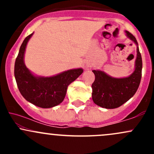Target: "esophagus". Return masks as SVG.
Listing matches in <instances>:
<instances>
[{
    "label": "esophagus",
    "instance_id": "34e87169",
    "mask_svg": "<svg viewBox=\"0 0 154 154\" xmlns=\"http://www.w3.org/2000/svg\"><path fill=\"white\" fill-rule=\"evenodd\" d=\"M91 68H92V66H91V65H90V64L86 65V69H91Z\"/></svg>",
    "mask_w": 154,
    "mask_h": 154
}]
</instances>
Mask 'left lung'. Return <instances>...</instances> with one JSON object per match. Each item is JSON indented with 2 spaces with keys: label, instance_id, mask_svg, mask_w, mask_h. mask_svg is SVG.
Instances as JSON below:
<instances>
[{
  "label": "left lung",
  "instance_id": "left-lung-1",
  "mask_svg": "<svg viewBox=\"0 0 154 154\" xmlns=\"http://www.w3.org/2000/svg\"><path fill=\"white\" fill-rule=\"evenodd\" d=\"M125 34L137 46L135 70L131 75L116 78L101 70H93L95 81L92 84V98L96 105L105 109H116L126 103L135 95L140 83L143 63L138 43L131 33L125 31Z\"/></svg>",
  "mask_w": 154,
  "mask_h": 154
}]
</instances>
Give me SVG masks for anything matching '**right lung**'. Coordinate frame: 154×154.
Returning <instances> with one entry per match:
<instances>
[{"label": "right lung", "mask_w": 154, "mask_h": 154, "mask_svg": "<svg viewBox=\"0 0 154 154\" xmlns=\"http://www.w3.org/2000/svg\"><path fill=\"white\" fill-rule=\"evenodd\" d=\"M33 33L24 39L19 48L14 65L16 82L19 92L27 101L36 106L48 109L63 101L69 85L82 75L83 69H73L51 77L35 75L28 69L24 60L26 45Z\"/></svg>", "instance_id": "add662e5"}]
</instances>
